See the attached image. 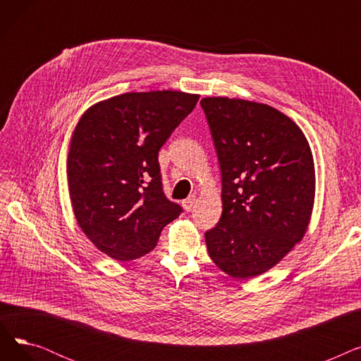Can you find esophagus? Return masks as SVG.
Instances as JSON below:
<instances>
[{
  "label": "esophagus",
  "mask_w": 361,
  "mask_h": 361,
  "mask_svg": "<svg viewBox=\"0 0 361 361\" xmlns=\"http://www.w3.org/2000/svg\"><path fill=\"white\" fill-rule=\"evenodd\" d=\"M195 203H196V196H190V197H187L185 200H183V209L185 211V212H190L192 209H193V206H195Z\"/></svg>",
  "instance_id": "34e87169"
}]
</instances>
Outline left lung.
Wrapping results in <instances>:
<instances>
[{
	"label": "left lung",
	"instance_id": "8db88e82",
	"mask_svg": "<svg viewBox=\"0 0 361 361\" xmlns=\"http://www.w3.org/2000/svg\"><path fill=\"white\" fill-rule=\"evenodd\" d=\"M222 174V216L204 234L209 257L237 279L272 269L305 237L316 174L310 145L281 111L260 102L207 97Z\"/></svg>",
	"mask_w": 361,
	"mask_h": 361
}]
</instances>
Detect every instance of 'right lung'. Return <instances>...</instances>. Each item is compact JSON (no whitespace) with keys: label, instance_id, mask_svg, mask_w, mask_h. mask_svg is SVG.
<instances>
[{"label":"right lung","instance_id":"1","mask_svg":"<svg viewBox=\"0 0 361 361\" xmlns=\"http://www.w3.org/2000/svg\"><path fill=\"white\" fill-rule=\"evenodd\" d=\"M197 101L178 90L128 92L93 104L75 124L67 152L73 214L106 256H145L180 215L162 192L158 152Z\"/></svg>","mask_w":361,"mask_h":361}]
</instances>
